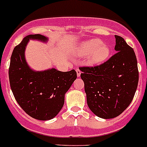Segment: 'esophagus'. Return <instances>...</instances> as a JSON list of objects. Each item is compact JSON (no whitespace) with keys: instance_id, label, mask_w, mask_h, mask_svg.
Segmentation results:
<instances>
[{"instance_id":"1","label":"esophagus","mask_w":147,"mask_h":147,"mask_svg":"<svg viewBox=\"0 0 147 147\" xmlns=\"http://www.w3.org/2000/svg\"><path fill=\"white\" fill-rule=\"evenodd\" d=\"M76 72H77V75H78V77H80V76H81V70L79 69L78 68H77V69H76Z\"/></svg>"}]
</instances>
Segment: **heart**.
Listing matches in <instances>:
<instances>
[{"label":"heart","instance_id":"heart-1","mask_svg":"<svg viewBox=\"0 0 147 147\" xmlns=\"http://www.w3.org/2000/svg\"><path fill=\"white\" fill-rule=\"evenodd\" d=\"M75 52L80 55H86V63L95 66L104 63L108 59L110 55L111 48L100 39H90L78 43Z\"/></svg>","mask_w":147,"mask_h":147}]
</instances>
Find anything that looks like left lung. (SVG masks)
<instances>
[{
	"instance_id": "8db88e82",
	"label": "left lung",
	"mask_w": 147,
	"mask_h": 147,
	"mask_svg": "<svg viewBox=\"0 0 147 147\" xmlns=\"http://www.w3.org/2000/svg\"><path fill=\"white\" fill-rule=\"evenodd\" d=\"M115 37L116 53L99 66L80 67L86 101L99 118H114L132 102L138 84L137 58L123 38Z\"/></svg>"
}]
</instances>
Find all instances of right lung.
<instances>
[{
  "mask_svg": "<svg viewBox=\"0 0 147 147\" xmlns=\"http://www.w3.org/2000/svg\"><path fill=\"white\" fill-rule=\"evenodd\" d=\"M29 40L47 42L43 35L26 36L14 48L9 69L11 89L15 100L32 118L47 121L55 118L64 104V96L77 78L75 69L61 72L52 68L35 71L27 64L25 49Z\"/></svg>",
  "mask_w": 147,
  "mask_h": 147,
  "instance_id": "1",
  "label": "right lung"
}]
</instances>
